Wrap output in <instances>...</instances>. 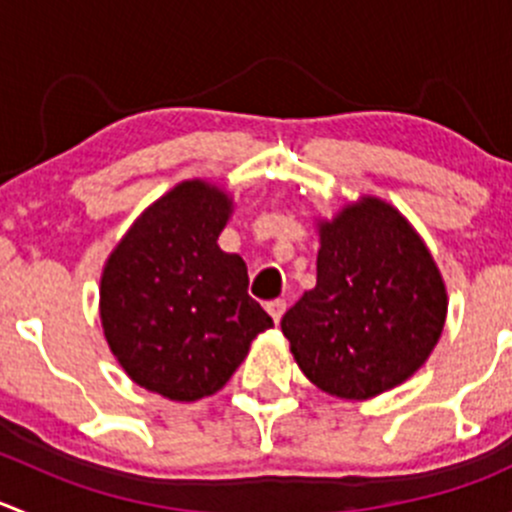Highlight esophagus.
I'll return each instance as SVG.
<instances>
[{
    "instance_id": "1",
    "label": "esophagus",
    "mask_w": 512,
    "mask_h": 512,
    "mask_svg": "<svg viewBox=\"0 0 512 512\" xmlns=\"http://www.w3.org/2000/svg\"><path fill=\"white\" fill-rule=\"evenodd\" d=\"M267 312H270V317L275 322H280L282 320V315H285V300H272V302H267Z\"/></svg>"
}]
</instances>
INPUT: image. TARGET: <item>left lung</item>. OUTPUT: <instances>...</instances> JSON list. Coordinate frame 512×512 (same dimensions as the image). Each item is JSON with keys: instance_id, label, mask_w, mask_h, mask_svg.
Wrapping results in <instances>:
<instances>
[{"instance_id": "obj_1", "label": "left lung", "mask_w": 512, "mask_h": 512, "mask_svg": "<svg viewBox=\"0 0 512 512\" xmlns=\"http://www.w3.org/2000/svg\"><path fill=\"white\" fill-rule=\"evenodd\" d=\"M317 285L280 327L307 380L327 395L370 400L413 377L448 315L443 275L398 207L362 195L317 220Z\"/></svg>"}]
</instances>
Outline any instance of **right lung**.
<instances>
[{"instance_id": "obj_1", "label": "right lung", "mask_w": 512, "mask_h": 512, "mask_svg": "<svg viewBox=\"0 0 512 512\" xmlns=\"http://www.w3.org/2000/svg\"><path fill=\"white\" fill-rule=\"evenodd\" d=\"M230 192L195 177L152 202L109 252L99 280L104 340L140 388L175 403L215 395L270 330L247 265L220 250Z\"/></svg>"}]
</instances>
